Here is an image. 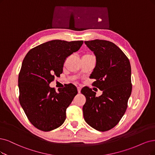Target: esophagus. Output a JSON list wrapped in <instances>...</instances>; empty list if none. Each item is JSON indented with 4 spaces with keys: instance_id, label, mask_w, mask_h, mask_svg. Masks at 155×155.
Masks as SVG:
<instances>
[{
    "instance_id": "34e87169",
    "label": "esophagus",
    "mask_w": 155,
    "mask_h": 155,
    "mask_svg": "<svg viewBox=\"0 0 155 155\" xmlns=\"http://www.w3.org/2000/svg\"><path fill=\"white\" fill-rule=\"evenodd\" d=\"M81 87H77V90H78V93H81Z\"/></svg>"
}]
</instances>
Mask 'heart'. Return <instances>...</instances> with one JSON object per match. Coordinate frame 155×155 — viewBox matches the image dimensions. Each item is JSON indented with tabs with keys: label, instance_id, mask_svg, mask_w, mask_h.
I'll use <instances>...</instances> for the list:
<instances>
[{
	"label": "heart",
	"instance_id": "1",
	"mask_svg": "<svg viewBox=\"0 0 155 155\" xmlns=\"http://www.w3.org/2000/svg\"><path fill=\"white\" fill-rule=\"evenodd\" d=\"M91 56H93V55H91V54H84V55H83L82 58H84V57H91Z\"/></svg>",
	"mask_w": 155,
	"mask_h": 155
}]
</instances>
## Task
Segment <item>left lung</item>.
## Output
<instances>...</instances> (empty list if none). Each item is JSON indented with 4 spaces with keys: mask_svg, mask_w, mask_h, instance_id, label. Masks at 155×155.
I'll use <instances>...</instances> for the list:
<instances>
[{
    "mask_svg": "<svg viewBox=\"0 0 155 155\" xmlns=\"http://www.w3.org/2000/svg\"><path fill=\"white\" fill-rule=\"evenodd\" d=\"M84 43L96 56V66L91 74V78L96 79L93 85L103 93L96 97L89 87L81 90L86 98L82 108L84 117L95 130L108 131L117 124L127 108L132 89L130 62L110 41L95 39Z\"/></svg>",
    "mask_w": 155,
    "mask_h": 155,
    "instance_id": "8db88e82",
    "label": "left lung"
}]
</instances>
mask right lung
<instances>
[{"instance_id": "right-lung-1", "label": "right lung", "mask_w": 155, "mask_h": 155, "mask_svg": "<svg viewBox=\"0 0 155 155\" xmlns=\"http://www.w3.org/2000/svg\"><path fill=\"white\" fill-rule=\"evenodd\" d=\"M83 41L55 39L28 51L18 75L20 104L29 121L38 129L49 131L66 119V108L77 93L73 84L58 89L49 86L62 73L66 59L78 51Z\"/></svg>"}]
</instances>
